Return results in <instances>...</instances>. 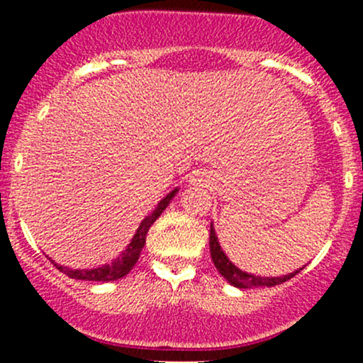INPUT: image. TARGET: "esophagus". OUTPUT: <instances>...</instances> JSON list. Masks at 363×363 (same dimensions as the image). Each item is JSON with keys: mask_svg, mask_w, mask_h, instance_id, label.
<instances>
[{"mask_svg": "<svg viewBox=\"0 0 363 363\" xmlns=\"http://www.w3.org/2000/svg\"><path fill=\"white\" fill-rule=\"evenodd\" d=\"M207 181L208 179L203 172H195V174H191V177H189V182H193V184H205Z\"/></svg>", "mask_w": 363, "mask_h": 363, "instance_id": "obj_1", "label": "esophagus"}]
</instances>
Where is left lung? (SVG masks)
<instances>
[{
	"label": "left lung",
	"instance_id": "obj_1",
	"mask_svg": "<svg viewBox=\"0 0 363 363\" xmlns=\"http://www.w3.org/2000/svg\"><path fill=\"white\" fill-rule=\"evenodd\" d=\"M208 244H211V256L212 262H214L216 269L219 270L223 277L228 281L232 286L240 288V290H250V288H262V286H276V284L284 283V281L291 279L295 277L303 267H300L298 270L295 272L286 274V276H279V277H262V276H255V274L244 272L240 270L235 263L230 262V258L226 256V252L221 250V244H219L218 235H216V230L211 223V237H208Z\"/></svg>",
	"mask_w": 363,
	"mask_h": 363
}]
</instances>
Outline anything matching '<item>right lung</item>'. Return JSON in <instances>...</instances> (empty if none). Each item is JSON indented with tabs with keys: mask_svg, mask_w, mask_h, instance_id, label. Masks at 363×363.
I'll use <instances>...</instances> for the list:
<instances>
[{
	"mask_svg": "<svg viewBox=\"0 0 363 363\" xmlns=\"http://www.w3.org/2000/svg\"><path fill=\"white\" fill-rule=\"evenodd\" d=\"M177 191H179L177 188L172 189V191L168 193V195L164 196L163 200H160V203L156 205L155 211H152L151 214L145 216V218L142 219L140 226H138L137 232H135L131 242L128 244L126 250L121 252V256H117V258L113 259L112 263L96 267V269H82V270H80V269H68V267L57 265V263L52 262V259H50V262H52L54 265L57 267V270H61L63 274H67V276L72 277V279L101 281V283H108V281L121 279V277L126 276V274L130 272L131 269H133L135 263L138 262V258H140L142 247L145 246V235H147L149 228H151L152 223H155L156 219L160 218L161 212H163L164 208L168 207V203H170L172 199L177 195Z\"/></svg>",
	"mask_w": 363,
	"mask_h": 363,
	"instance_id": "right-lung-1",
	"label": "right lung"
}]
</instances>
